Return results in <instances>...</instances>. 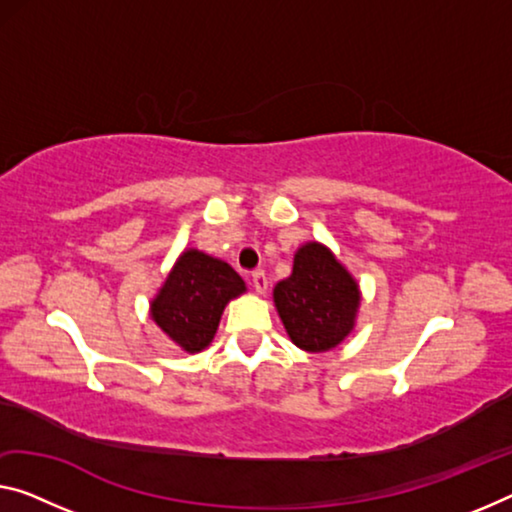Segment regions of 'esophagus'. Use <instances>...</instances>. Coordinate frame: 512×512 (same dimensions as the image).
<instances>
[{
    "label": "esophagus",
    "instance_id": "obj_1",
    "mask_svg": "<svg viewBox=\"0 0 512 512\" xmlns=\"http://www.w3.org/2000/svg\"><path fill=\"white\" fill-rule=\"evenodd\" d=\"M251 286H254V290L258 295H265L267 293V277H265V272H254L251 274Z\"/></svg>",
    "mask_w": 512,
    "mask_h": 512
}]
</instances>
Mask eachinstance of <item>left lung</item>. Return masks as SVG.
Segmentation results:
<instances>
[{
    "mask_svg": "<svg viewBox=\"0 0 512 512\" xmlns=\"http://www.w3.org/2000/svg\"><path fill=\"white\" fill-rule=\"evenodd\" d=\"M290 341L304 352H329L357 325L361 290L352 272L322 242L295 251L293 274L272 293Z\"/></svg>",
    "mask_w": 512,
    "mask_h": 512,
    "instance_id": "obj_1",
    "label": "left lung"
}]
</instances>
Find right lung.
<instances>
[{"label": "right lung", "mask_w": 512, "mask_h": 512, "mask_svg": "<svg viewBox=\"0 0 512 512\" xmlns=\"http://www.w3.org/2000/svg\"><path fill=\"white\" fill-rule=\"evenodd\" d=\"M247 293L233 267L201 249H185L157 288L148 316L183 352H201L212 343L226 304Z\"/></svg>", "instance_id": "right-lung-1"}]
</instances>
